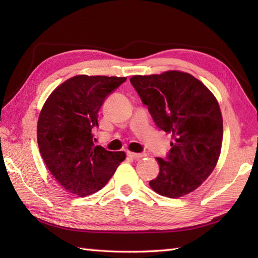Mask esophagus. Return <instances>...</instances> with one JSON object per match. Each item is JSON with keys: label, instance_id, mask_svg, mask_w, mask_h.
<instances>
[{"label": "esophagus", "instance_id": "obj_1", "mask_svg": "<svg viewBox=\"0 0 258 258\" xmlns=\"http://www.w3.org/2000/svg\"><path fill=\"white\" fill-rule=\"evenodd\" d=\"M127 156L131 158H134V160H139V158L144 157L145 154L144 153H132V152H127Z\"/></svg>", "mask_w": 258, "mask_h": 258}]
</instances>
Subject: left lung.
<instances>
[{
	"mask_svg": "<svg viewBox=\"0 0 258 258\" xmlns=\"http://www.w3.org/2000/svg\"><path fill=\"white\" fill-rule=\"evenodd\" d=\"M130 81L157 127L172 136L167 155L157 157L160 173L150 186L171 199L190 193L220 157L223 118L216 98L201 81L179 71Z\"/></svg>",
	"mask_w": 258,
	"mask_h": 258,
	"instance_id": "obj_1",
	"label": "left lung"
}]
</instances>
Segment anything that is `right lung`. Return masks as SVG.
Wrapping results in <instances>:
<instances>
[{
  "label": "right lung",
  "mask_w": 258,
  "mask_h": 258,
  "mask_svg": "<svg viewBox=\"0 0 258 258\" xmlns=\"http://www.w3.org/2000/svg\"><path fill=\"white\" fill-rule=\"evenodd\" d=\"M126 78L78 75L53 91L40 113L37 144L48 171L70 193L91 195L113 176L124 152L93 143L98 111Z\"/></svg>",
  "instance_id": "obj_1"
}]
</instances>
